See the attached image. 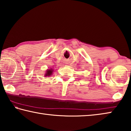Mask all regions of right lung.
Here are the masks:
<instances>
[{"label":"right lung","instance_id":"right-lung-1","mask_svg":"<svg viewBox=\"0 0 131 131\" xmlns=\"http://www.w3.org/2000/svg\"><path fill=\"white\" fill-rule=\"evenodd\" d=\"M52 72H53V70L52 69H48L47 71H46V73L45 74V76H51V74L52 73Z\"/></svg>","mask_w":131,"mask_h":131}]
</instances>
